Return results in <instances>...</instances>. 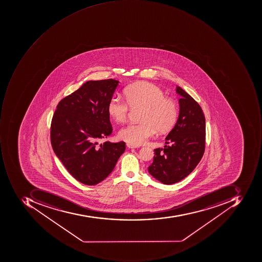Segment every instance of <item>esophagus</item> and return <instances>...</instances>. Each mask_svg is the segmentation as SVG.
<instances>
[{"instance_id": "obj_1", "label": "esophagus", "mask_w": 262, "mask_h": 262, "mask_svg": "<svg viewBox=\"0 0 262 262\" xmlns=\"http://www.w3.org/2000/svg\"><path fill=\"white\" fill-rule=\"evenodd\" d=\"M127 146L129 149H134V148L139 147V145H133V144L132 143H127Z\"/></svg>"}]
</instances>
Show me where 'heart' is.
Masks as SVG:
<instances>
[{
    "mask_svg": "<svg viewBox=\"0 0 262 262\" xmlns=\"http://www.w3.org/2000/svg\"><path fill=\"white\" fill-rule=\"evenodd\" d=\"M125 98L113 95L108 101L107 111L117 123L127 120L130 108H142L140 123H133L119 132L120 139L135 145H142L158 130L164 134L172 130L179 118L178 104L166 98L162 89L149 82H138L125 88Z\"/></svg>",
    "mask_w": 262,
    "mask_h": 262,
    "instance_id": "obj_1",
    "label": "heart"
}]
</instances>
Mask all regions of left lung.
<instances>
[{
  "instance_id": "1",
  "label": "left lung",
  "mask_w": 262,
  "mask_h": 262,
  "mask_svg": "<svg viewBox=\"0 0 262 262\" xmlns=\"http://www.w3.org/2000/svg\"><path fill=\"white\" fill-rule=\"evenodd\" d=\"M180 116L166 137L164 148L154 149V161L148 171L164 184H173L187 177L196 168L205 147V118L202 108L181 88Z\"/></svg>"
}]
</instances>
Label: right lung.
I'll return each instance as SVG.
<instances>
[{
  "label": "right lung",
  "instance_id": "add662e5",
  "mask_svg": "<svg viewBox=\"0 0 262 262\" xmlns=\"http://www.w3.org/2000/svg\"><path fill=\"white\" fill-rule=\"evenodd\" d=\"M119 81H88L60 100L50 127L52 147L72 177L85 185H96L108 177L124 152V142L98 141L113 132L108 101Z\"/></svg>",
  "mask_w": 262,
  "mask_h": 262
}]
</instances>
